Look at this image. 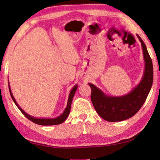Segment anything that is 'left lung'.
<instances>
[{"instance_id": "left-lung-1", "label": "left lung", "mask_w": 160, "mask_h": 160, "mask_svg": "<svg viewBox=\"0 0 160 160\" xmlns=\"http://www.w3.org/2000/svg\"><path fill=\"white\" fill-rule=\"evenodd\" d=\"M137 37L141 42L145 61L143 76L138 85L125 95L112 97L107 95L93 84L89 83L94 109L103 119L110 122L122 121L133 116L145 103L152 85V62L144 42L138 35Z\"/></svg>"}]
</instances>
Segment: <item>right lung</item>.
I'll list each match as a JSON object with an SVG mask.
<instances>
[{"instance_id": "add662e5", "label": "right lung", "mask_w": 160, "mask_h": 160, "mask_svg": "<svg viewBox=\"0 0 160 160\" xmlns=\"http://www.w3.org/2000/svg\"><path fill=\"white\" fill-rule=\"evenodd\" d=\"M8 87H9V91H10V96H11L12 99L13 100V102H15V104H16V106L18 107V108L20 109V112L25 115L27 118H28L29 120H30L32 122L37 124H39V125H42V126H53V125H58V124H61L62 123H63L66 119L67 118L68 116L69 113H70V107H71V104H72V99H73V96L75 93V92L77 90L78 88V85H75L73 88H72V90H70V94H69V97H68V103H67V107L66 109H65L64 112L63 113L58 116V117L56 118H35L34 116H32L28 113H27L25 112L21 109L20 107L19 106L17 102L15 101V99L13 97L11 90H10V87L9 85V82H8Z\"/></svg>"}]
</instances>
